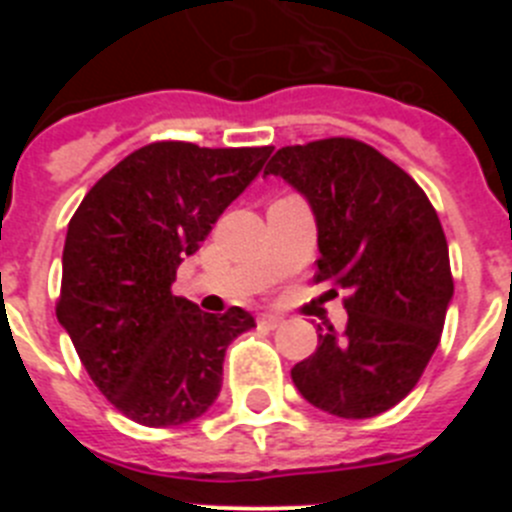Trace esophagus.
<instances>
[{
  "label": "esophagus",
  "instance_id": "1",
  "mask_svg": "<svg viewBox=\"0 0 512 512\" xmlns=\"http://www.w3.org/2000/svg\"><path fill=\"white\" fill-rule=\"evenodd\" d=\"M259 325H261V328L274 330V328H279V325H282V318H279V315H261Z\"/></svg>",
  "mask_w": 512,
  "mask_h": 512
}]
</instances>
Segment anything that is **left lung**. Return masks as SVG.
<instances>
[{
  "mask_svg": "<svg viewBox=\"0 0 512 512\" xmlns=\"http://www.w3.org/2000/svg\"><path fill=\"white\" fill-rule=\"evenodd\" d=\"M264 174L305 194L318 223L315 284L346 292V328L328 325L292 382L338 418L395 408L423 377L454 295L449 243L428 194L356 138L284 146Z\"/></svg>",
  "mask_w": 512,
  "mask_h": 512,
  "instance_id": "left-lung-1",
  "label": "left lung"
}]
</instances>
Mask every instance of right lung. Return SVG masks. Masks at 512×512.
Instances as JSON below:
<instances>
[{
    "instance_id": "obj_1",
    "label": "right lung",
    "mask_w": 512,
    "mask_h": 512,
    "mask_svg": "<svg viewBox=\"0 0 512 512\" xmlns=\"http://www.w3.org/2000/svg\"><path fill=\"white\" fill-rule=\"evenodd\" d=\"M269 153L156 140L107 171L71 217L58 323L125 418L182 425L220 395L225 348L256 323L241 307L202 312L171 284Z\"/></svg>"
}]
</instances>
